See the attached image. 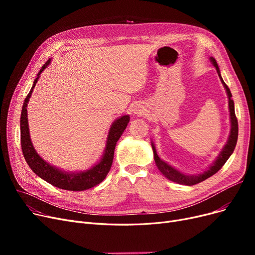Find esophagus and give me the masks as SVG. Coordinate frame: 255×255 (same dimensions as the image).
Instances as JSON below:
<instances>
[{
	"mask_svg": "<svg viewBox=\"0 0 255 255\" xmlns=\"http://www.w3.org/2000/svg\"><path fill=\"white\" fill-rule=\"evenodd\" d=\"M142 111H143V110L141 109V107H136L134 113H135V114H142Z\"/></svg>",
	"mask_w": 255,
	"mask_h": 255,
	"instance_id": "obj_1",
	"label": "esophagus"
}]
</instances>
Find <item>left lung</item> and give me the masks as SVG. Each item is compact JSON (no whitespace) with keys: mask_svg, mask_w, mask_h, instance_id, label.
<instances>
[{"mask_svg":"<svg viewBox=\"0 0 255 255\" xmlns=\"http://www.w3.org/2000/svg\"><path fill=\"white\" fill-rule=\"evenodd\" d=\"M211 62L214 65V67L216 68L217 73L220 77L221 83H222V85L224 86V88L226 90L227 97H229V107H230V116H231V133H230V136H229V140H227L226 144L224 145V148L220 152L217 159L215 160V161H214V163L206 171H204L203 173H199V175H197V176L184 175V173L180 172L175 167H172L168 163L164 162L163 160L160 159L159 156L157 155L156 148H155L154 143L152 142V149H153V152H154V160H155V163H156L158 169L160 170V172H161L165 178H167L168 180H170L172 182L178 183V184L192 186V185H195V184H198L200 182L205 181L206 179L212 177L213 175H215V173L224 165V163L227 161V159L231 157V155L233 154V152L236 148V144H237L239 128H238V120H237V117H236V114H235V104H234V100L232 98L233 95H232L230 88L227 87L226 84L223 82L216 60L214 58H211Z\"/></svg>","mask_w":255,"mask_h":255,"instance_id":"8db88e82","label":"left lung"}]
</instances>
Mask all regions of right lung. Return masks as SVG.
Listing matches in <instances>:
<instances>
[{"instance_id": "1", "label": "right lung", "mask_w": 255, "mask_h": 255, "mask_svg": "<svg viewBox=\"0 0 255 255\" xmlns=\"http://www.w3.org/2000/svg\"><path fill=\"white\" fill-rule=\"evenodd\" d=\"M49 63L50 59L42 66V68L38 72L37 77L34 80L33 87L29 92L28 96L24 99L22 105L20 116V143L22 154L26 163H28V165L31 167V169L36 173V175L46 181L47 183L51 184L52 186H56L58 188L69 191L87 190L92 188L94 186L100 184L111 170L117 141L119 140L121 135L123 134L124 130L126 129L129 123L130 118L129 116L125 115L117 119L113 123L109 132V135H107L106 146L100 162L92 166L90 169L79 172H65L47 163L45 160H43L38 155L32 144L30 138L26 106H28V102L31 98L32 92L38 82L40 74H41V72L49 65Z\"/></svg>"}]
</instances>
